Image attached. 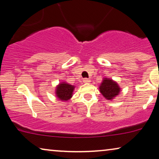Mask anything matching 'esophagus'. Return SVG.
<instances>
[{
    "label": "esophagus",
    "mask_w": 159,
    "mask_h": 159,
    "mask_svg": "<svg viewBox=\"0 0 159 159\" xmlns=\"http://www.w3.org/2000/svg\"><path fill=\"white\" fill-rule=\"evenodd\" d=\"M83 82L84 83H89V82H90V80L88 79V78H84Z\"/></svg>",
    "instance_id": "1"
}]
</instances>
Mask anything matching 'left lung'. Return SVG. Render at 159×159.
Here are the masks:
<instances>
[{
  "label": "left lung",
  "instance_id": "obj_1",
  "mask_svg": "<svg viewBox=\"0 0 159 159\" xmlns=\"http://www.w3.org/2000/svg\"><path fill=\"white\" fill-rule=\"evenodd\" d=\"M100 91L105 98L107 100H112V98L118 95L120 89L116 82L105 78L100 84Z\"/></svg>",
  "mask_w": 159,
  "mask_h": 159
}]
</instances>
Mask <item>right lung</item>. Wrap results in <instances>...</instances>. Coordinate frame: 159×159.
Wrapping results in <instances>:
<instances>
[{
    "instance_id": "add662e5",
    "label": "right lung",
    "mask_w": 159,
    "mask_h": 159,
    "mask_svg": "<svg viewBox=\"0 0 159 159\" xmlns=\"http://www.w3.org/2000/svg\"><path fill=\"white\" fill-rule=\"evenodd\" d=\"M74 89L75 87L73 85L69 84L67 83H65V82H62V83L59 84L57 87L56 90L57 98L63 101L70 100L72 98Z\"/></svg>"
}]
</instances>
